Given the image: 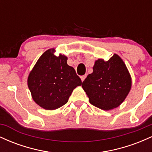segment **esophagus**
Here are the masks:
<instances>
[{
  "instance_id": "esophagus-1",
  "label": "esophagus",
  "mask_w": 152,
  "mask_h": 152,
  "mask_svg": "<svg viewBox=\"0 0 152 152\" xmlns=\"http://www.w3.org/2000/svg\"><path fill=\"white\" fill-rule=\"evenodd\" d=\"M86 75H83V76H81V81L83 82V81H84V79L86 78Z\"/></svg>"
}]
</instances>
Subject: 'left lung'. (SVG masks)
<instances>
[{
    "label": "left lung",
    "mask_w": 152,
    "mask_h": 152,
    "mask_svg": "<svg viewBox=\"0 0 152 152\" xmlns=\"http://www.w3.org/2000/svg\"><path fill=\"white\" fill-rule=\"evenodd\" d=\"M131 87L129 72L116 54L107 61H96L93 73L82 83L91 104L106 111L118 107L126 99Z\"/></svg>",
    "instance_id": "left-lung-1"
}]
</instances>
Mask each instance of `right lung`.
<instances>
[{
    "label": "right lung",
    "instance_id": "1",
    "mask_svg": "<svg viewBox=\"0 0 152 152\" xmlns=\"http://www.w3.org/2000/svg\"><path fill=\"white\" fill-rule=\"evenodd\" d=\"M54 48L38 58L28 77V86L34 102L46 110H54L69 101L73 90L82 82L64 55L56 56Z\"/></svg>",
    "mask_w": 152,
    "mask_h": 152
}]
</instances>
